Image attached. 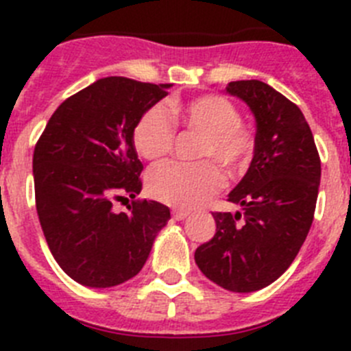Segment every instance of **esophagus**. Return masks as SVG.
<instances>
[{
    "label": "esophagus",
    "mask_w": 351,
    "mask_h": 351,
    "mask_svg": "<svg viewBox=\"0 0 351 351\" xmlns=\"http://www.w3.org/2000/svg\"><path fill=\"white\" fill-rule=\"evenodd\" d=\"M188 214H190V213H188V210H182V209H173L172 210V216L176 219H178V221H179V219H184L186 216H188Z\"/></svg>",
    "instance_id": "obj_1"
}]
</instances>
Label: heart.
Segmentation results:
<instances>
[{"instance_id":"1","label":"heart","mask_w":351,"mask_h":351,"mask_svg":"<svg viewBox=\"0 0 351 351\" xmlns=\"http://www.w3.org/2000/svg\"><path fill=\"white\" fill-rule=\"evenodd\" d=\"M172 113V120L169 114ZM173 121L188 132L200 133L197 156L213 158L230 173L246 169L255 147L251 130L241 121L239 108L219 95H202L170 105L149 107L132 132L133 147L141 158L160 161L172 151ZM223 184V173L214 161L165 163L147 173V193L172 207L190 209L213 197Z\"/></svg>"}]
</instances>
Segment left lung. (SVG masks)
I'll return each mask as SVG.
<instances>
[{
    "label": "left lung",
    "instance_id": "1",
    "mask_svg": "<svg viewBox=\"0 0 351 351\" xmlns=\"http://www.w3.org/2000/svg\"><path fill=\"white\" fill-rule=\"evenodd\" d=\"M225 91L255 116V154L228 193L244 214L213 213L216 234L197 247L195 262L218 287L247 293L274 283L295 260L311 228L322 165L295 104L262 80H235Z\"/></svg>",
    "mask_w": 351,
    "mask_h": 351
}]
</instances>
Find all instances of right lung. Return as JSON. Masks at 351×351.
I'll return each instance as SVG.
<instances>
[{
  "label": "right lung",
  "instance_id": "right-lung-1",
  "mask_svg": "<svg viewBox=\"0 0 351 351\" xmlns=\"http://www.w3.org/2000/svg\"><path fill=\"white\" fill-rule=\"evenodd\" d=\"M172 84L105 77L64 100L49 119L33 154L36 213L52 256L84 287L125 283L144 267L170 209L133 200L142 190V163L132 132L142 112Z\"/></svg>",
  "mask_w": 351,
  "mask_h": 351
}]
</instances>
